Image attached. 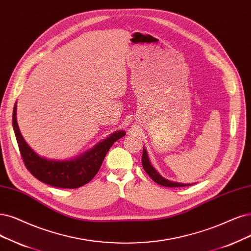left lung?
Masks as SVG:
<instances>
[{"mask_svg": "<svg viewBox=\"0 0 251 251\" xmlns=\"http://www.w3.org/2000/svg\"><path fill=\"white\" fill-rule=\"evenodd\" d=\"M142 163H143V168L146 171V173L150 176L151 179L156 182L157 184L161 185V186L164 187H184V186H190L191 184H182V183H176V182H172L164 179L163 177L157 173V171L153 168L150 163L149 158H148L147 155V151L144 149L143 151V157H142Z\"/></svg>", "mask_w": 251, "mask_h": 251, "instance_id": "1", "label": "left lung"}]
</instances>
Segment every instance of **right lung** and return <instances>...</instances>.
<instances>
[{"label": "right lung", "mask_w": 251, "mask_h": 251, "mask_svg": "<svg viewBox=\"0 0 251 251\" xmlns=\"http://www.w3.org/2000/svg\"><path fill=\"white\" fill-rule=\"evenodd\" d=\"M12 125L22 158L36 179L58 188H78L89 183L98 173L104 157L115 142L125 135L124 131H117L106 140L97 144L92 150L78 158L66 161L49 160L37 155L24 140L16 121V104L13 108Z\"/></svg>", "instance_id": "right-lung-1"}]
</instances>
